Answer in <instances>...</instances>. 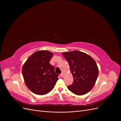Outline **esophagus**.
Returning <instances> with one entry per match:
<instances>
[{"label": "esophagus", "instance_id": "1", "mask_svg": "<svg viewBox=\"0 0 121 121\" xmlns=\"http://www.w3.org/2000/svg\"><path fill=\"white\" fill-rule=\"evenodd\" d=\"M60 76L61 77H63L64 76V72H62L61 74H60Z\"/></svg>", "mask_w": 121, "mask_h": 121}]
</instances>
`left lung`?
Segmentation results:
<instances>
[{
  "mask_svg": "<svg viewBox=\"0 0 121 121\" xmlns=\"http://www.w3.org/2000/svg\"><path fill=\"white\" fill-rule=\"evenodd\" d=\"M69 64L74 81L68 88L78 95L85 94L92 89L98 75L96 62L87 54L75 50L63 53Z\"/></svg>",
  "mask_w": 121,
  "mask_h": 121,
  "instance_id": "8db88e82",
  "label": "left lung"
}]
</instances>
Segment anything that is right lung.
<instances>
[{
  "instance_id": "obj_1",
  "label": "right lung",
  "mask_w": 121,
  "mask_h": 121,
  "mask_svg": "<svg viewBox=\"0 0 121 121\" xmlns=\"http://www.w3.org/2000/svg\"><path fill=\"white\" fill-rule=\"evenodd\" d=\"M52 56L53 53L48 50L38 51L32 54L24 64L22 75L24 81L33 93L44 95L53 89L58 75L49 63Z\"/></svg>"
}]
</instances>
